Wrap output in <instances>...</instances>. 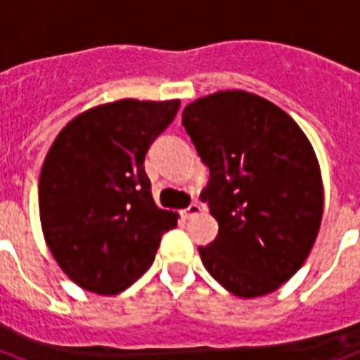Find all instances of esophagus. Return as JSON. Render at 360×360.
I'll use <instances>...</instances> for the list:
<instances>
[{"label":"esophagus","mask_w":360,"mask_h":360,"mask_svg":"<svg viewBox=\"0 0 360 360\" xmlns=\"http://www.w3.org/2000/svg\"><path fill=\"white\" fill-rule=\"evenodd\" d=\"M201 212H203V207H201L199 203H192V205H188L185 210H183V216H185L186 219H190V217H195L198 214H201Z\"/></svg>","instance_id":"1"}]
</instances>
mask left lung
I'll list each match as a JSON object with an SVG mask.
<instances>
[{
	"instance_id": "1",
	"label": "left lung",
	"mask_w": 360,
	"mask_h": 360,
	"mask_svg": "<svg viewBox=\"0 0 360 360\" xmlns=\"http://www.w3.org/2000/svg\"><path fill=\"white\" fill-rule=\"evenodd\" d=\"M183 126L210 170L201 199L219 225L199 247L203 265L236 297L276 291L306 262L322 221V175L306 134L247 91L198 98Z\"/></svg>"
}]
</instances>
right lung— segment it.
<instances>
[{
    "label": "right lung",
    "instance_id": "1",
    "mask_svg": "<svg viewBox=\"0 0 360 360\" xmlns=\"http://www.w3.org/2000/svg\"><path fill=\"white\" fill-rule=\"evenodd\" d=\"M179 101L110 102L84 111L54 139L38 186L51 255L86 291L119 295L153 264L177 214L152 198L148 148L168 128Z\"/></svg>",
    "mask_w": 360,
    "mask_h": 360
}]
</instances>
